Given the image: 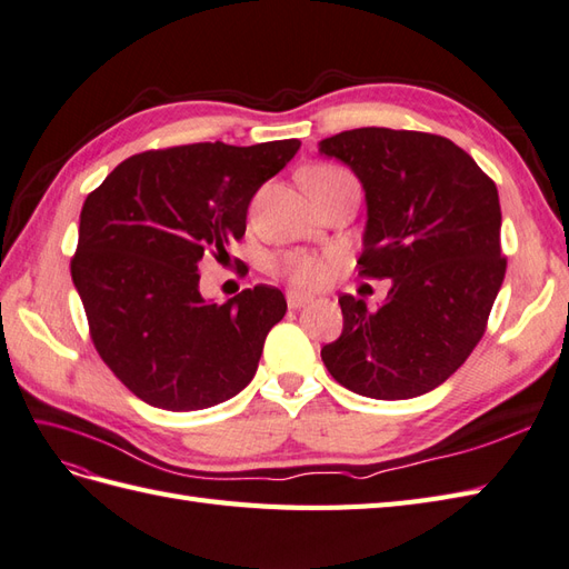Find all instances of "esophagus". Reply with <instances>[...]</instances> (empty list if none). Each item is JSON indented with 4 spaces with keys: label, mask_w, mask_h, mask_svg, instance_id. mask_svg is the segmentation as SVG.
Instances as JSON below:
<instances>
[{
    "label": "esophagus",
    "mask_w": 569,
    "mask_h": 569,
    "mask_svg": "<svg viewBox=\"0 0 569 569\" xmlns=\"http://www.w3.org/2000/svg\"><path fill=\"white\" fill-rule=\"evenodd\" d=\"M286 300H288L290 310H300V308H305V305L312 302V296L300 293V290L293 288V290H288V293H286Z\"/></svg>",
    "instance_id": "esophagus-1"
}]
</instances>
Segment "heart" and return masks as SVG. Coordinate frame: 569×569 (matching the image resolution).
<instances>
[{"label":"heart","mask_w":569,"mask_h":569,"mask_svg":"<svg viewBox=\"0 0 569 569\" xmlns=\"http://www.w3.org/2000/svg\"><path fill=\"white\" fill-rule=\"evenodd\" d=\"M346 180H353L351 174L341 168L333 166H312L302 172V182L308 184L315 197L329 192L331 187H337ZM339 259L333 252L315 254V252H288L279 259V269L286 273L290 281L302 288H317L331 279L333 269H337Z\"/></svg>","instance_id":"heart-1"}]
</instances>
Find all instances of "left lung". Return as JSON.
<instances>
[{
  "mask_svg": "<svg viewBox=\"0 0 569 569\" xmlns=\"http://www.w3.org/2000/svg\"><path fill=\"white\" fill-rule=\"evenodd\" d=\"M368 199L358 273L391 279L387 300L341 296L343 331L322 348L333 380L356 395L413 399L455 375L483 339L505 281L498 187L455 141L360 127L319 141Z\"/></svg>",
  "mask_w": 569,
  "mask_h": 569,
  "instance_id": "1",
  "label": "left lung"
}]
</instances>
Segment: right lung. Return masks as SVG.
<instances>
[{"label":"right lung","instance_id":"add662e5","mask_svg":"<svg viewBox=\"0 0 569 569\" xmlns=\"http://www.w3.org/2000/svg\"><path fill=\"white\" fill-rule=\"evenodd\" d=\"M298 149L281 139L143 151L86 197L71 279L98 356L141 401L201 411L250 385L286 298L259 283L207 302L199 264L228 259L257 189Z\"/></svg>","mask_w":569,"mask_h":569}]
</instances>
